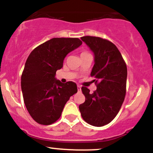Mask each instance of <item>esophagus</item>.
I'll list each match as a JSON object with an SVG mask.
<instances>
[{
	"mask_svg": "<svg viewBox=\"0 0 153 153\" xmlns=\"http://www.w3.org/2000/svg\"><path fill=\"white\" fill-rule=\"evenodd\" d=\"M80 90H81V88H80V85H78V92H79V91H80Z\"/></svg>",
	"mask_w": 153,
	"mask_h": 153,
	"instance_id": "esophagus-1",
	"label": "esophagus"
}]
</instances>
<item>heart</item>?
<instances>
[{"label": "heart", "mask_w": 153, "mask_h": 153, "mask_svg": "<svg viewBox=\"0 0 153 153\" xmlns=\"http://www.w3.org/2000/svg\"><path fill=\"white\" fill-rule=\"evenodd\" d=\"M82 53H85V52H82Z\"/></svg>", "instance_id": "heart-1"}]
</instances>
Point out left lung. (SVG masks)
<instances>
[{
  "label": "left lung",
  "instance_id": "8db88e82",
  "mask_svg": "<svg viewBox=\"0 0 153 153\" xmlns=\"http://www.w3.org/2000/svg\"><path fill=\"white\" fill-rule=\"evenodd\" d=\"M94 55L91 75L96 78L94 93L82 87L85 102L79 106L82 119L95 127H102L114 119L126 94L127 68L117 47L106 39L85 36L80 38Z\"/></svg>",
  "mask_w": 153,
  "mask_h": 153
}]
</instances>
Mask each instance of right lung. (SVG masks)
Here are the masks:
<instances>
[{
	"label": "right lung",
	"mask_w": 153,
	"mask_h": 153,
	"mask_svg": "<svg viewBox=\"0 0 153 153\" xmlns=\"http://www.w3.org/2000/svg\"><path fill=\"white\" fill-rule=\"evenodd\" d=\"M78 38H53L42 44L28 57L22 75L24 101L34 121L50 125L60 117L70 97L77 93L76 83H62L55 78L68 53L82 45Z\"/></svg>",
	"instance_id": "add662e5"
}]
</instances>
